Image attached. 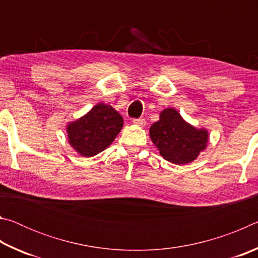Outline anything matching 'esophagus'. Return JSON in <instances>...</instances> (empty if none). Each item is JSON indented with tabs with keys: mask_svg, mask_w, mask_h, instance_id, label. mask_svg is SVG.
Instances as JSON below:
<instances>
[{
	"mask_svg": "<svg viewBox=\"0 0 258 258\" xmlns=\"http://www.w3.org/2000/svg\"><path fill=\"white\" fill-rule=\"evenodd\" d=\"M133 124L143 127V126L146 125V119L145 118H135V119H133Z\"/></svg>",
	"mask_w": 258,
	"mask_h": 258,
	"instance_id": "esophagus-1",
	"label": "esophagus"
}]
</instances>
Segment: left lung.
Listing matches in <instances>:
<instances>
[{
	"mask_svg": "<svg viewBox=\"0 0 258 258\" xmlns=\"http://www.w3.org/2000/svg\"><path fill=\"white\" fill-rule=\"evenodd\" d=\"M149 132L152 143L163 158L176 165L192 163L206 149L209 138L206 128L192 126L174 108L164 109Z\"/></svg>",
	"mask_w": 258,
	"mask_h": 258,
	"instance_id": "left-lung-1",
	"label": "left lung"
}]
</instances>
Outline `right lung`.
Masks as SVG:
<instances>
[{
  "instance_id": "1",
  "label": "right lung",
  "mask_w": 258,
  "mask_h": 258,
  "mask_svg": "<svg viewBox=\"0 0 258 258\" xmlns=\"http://www.w3.org/2000/svg\"><path fill=\"white\" fill-rule=\"evenodd\" d=\"M118 111L106 103H98L81 118L67 125L68 142L81 156L93 157L111 145L123 127Z\"/></svg>"
}]
</instances>
